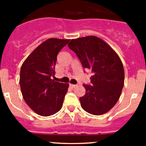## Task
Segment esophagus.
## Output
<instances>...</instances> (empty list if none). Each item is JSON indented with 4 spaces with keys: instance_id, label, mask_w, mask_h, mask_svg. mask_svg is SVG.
Here are the masks:
<instances>
[{
    "instance_id": "1",
    "label": "esophagus",
    "mask_w": 146,
    "mask_h": 146,
    "mask_svg": "<svg viewBox=\"0 0 146 146\" xmlns=\"http://www.w3.org/2000/svg\"><path fill=\"white\" fill-rule=\"evenodd\" d=\"M76 86H77V85H73V84H70V87L71 88H75Z\"/></svg>"
}]
</instances>
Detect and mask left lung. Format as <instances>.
I'll return each mask as SVG.
<instances>
[{
	"label": "left lung",
	"instance_id": "1",
	"mask_svg": "<svg viewBox=\"0 0 146 146\" xmlns=\"http://www.w3.org/2000/svg\"><path fill=\"white\" fill-rule=\"evenodd\" d=\"M82 67L92 70L91 85H85L80 105L87 112L102 115L110 111L120 98L124 84V69L114 49L95 36L73 39L68 44Z\"/></svg>",
	"mask_w": 146,
	"mask_h": 146
}]
</instances>
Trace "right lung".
<instances>
[{"instance_id": "1", "label": "right lung", "mask_w": 146, "mask_h": 146, "mask_svg": "<svg viewBox=\"0 0 146 146\" xmlns=\"http://www.w3.org/2000/svg\"><path fill=\"white\" fill-rule=\"evenodd\" d=\"M69 39L50 38L38 46L23 62L20 85L23 99L36 114L48 117L61 109L68 84L51 79L57 55Z\"/></svg>"}]
</instances>
